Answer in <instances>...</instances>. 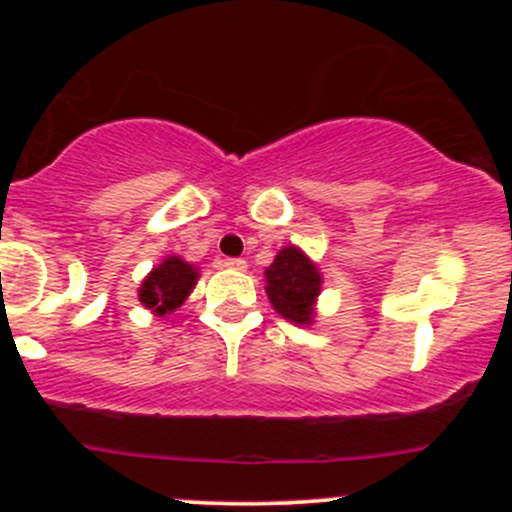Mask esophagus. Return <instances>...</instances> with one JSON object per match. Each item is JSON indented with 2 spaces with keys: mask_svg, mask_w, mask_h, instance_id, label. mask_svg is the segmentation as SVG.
Masks as SVG:
<instances>
[{
  "mask_svg": "<svg viewBox=\"0 0 512 512\" xmlns=\"http://www.w3.org/2000/svg\"><path fill=\"white\" fill-rule=\"evenodd\" d=\"M223 267L236 269V272H245V269H248V262H245L243 257H226V260H223Z\"/></svg>",
  "mask_w": 512,
  "mask_h": 512,
  "instance_id": "esophagus-1",
  "label": "esophagus"
}]
</instances>
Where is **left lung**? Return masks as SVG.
I'll return each mask as SVG.
<instances>
[{
  "instance_id": "1",
  "label": "left lung",
  "mask_w": 512,
  "mask_h": 512,
  "mask_svg": "<svg viewBox=\"0 0 512 512\" xmlns=\"http://www.w3.org/2000/svg\"><path fill=\"white\" fill-rule=\"evenodd\" d=\"M269 301L286 320L308 325L313 320V303L320 293V274L315 264L298 248H284L269 264L267 272Z\"/></svg>"
}]
</instances>
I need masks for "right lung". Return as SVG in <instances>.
<instances>
[{"label":"right lung","mask_w":512,"mask_h":512,"mask_svg":"<svg viewBox=\"0 0 512 512\" xmlns=\"http://www.w3.org/2000/svg\"><path fill=\"white\" fill-rule=\"evenodd\" d=\"M195 281L197 272L190 264L182 262L180 257H168L166 262H161V267H156L144 279L142 289H139V301L158 315L173 313L190 296Z\"/></svg>","instance_id":"add662e5"}]
</instances>
